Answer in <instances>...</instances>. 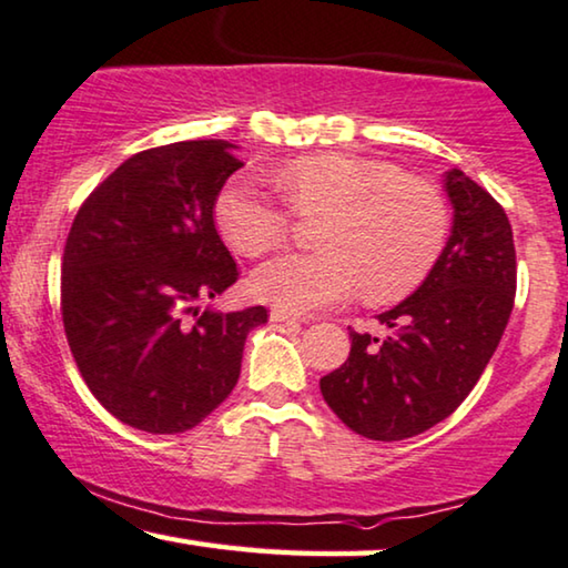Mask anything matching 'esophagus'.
<instances>
[{
    "label": "esophagus",
    "mask_w": 568,
    "mask_h": 568,
    "mask_svg": "<svg viewBox=\"0 0 568 568\" xmlns=\"http://www.w3.org/2000/svg\"><path fill=\"white\" fill-rule=\"evenodd\" d=\"M271 321L274 323H302V317H297L294 313H290V310H282V307H274L271 310Z\"/></svg>",
    "instance_id": "esophagus-1"
}]
</instances>
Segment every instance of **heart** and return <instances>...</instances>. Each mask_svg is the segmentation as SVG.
<instances>
[{
	"label": "heart",
	"instance_id": "obj_1",
	"mask_svg": "<svg viewBox=\"0 0 568 568\" xmlns=\"http://www.w3.org/2000/svg\"><path fill=\"white\" fill-rule=\"evenodd\" d=\"M300 214H323V253H282L253 271L255 297L294 315L336 307L364 290L369 302L406 297L424 282L447 240L442 193L395 165L344 152L305 154L274 175ZM290 209L251 178L216 199V227L247 258L290 235Z\"/></svg>",
	"mask_w": 568,
	"mask_h": 568
}]
</instances>
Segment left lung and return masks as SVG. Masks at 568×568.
Wrapping results in <instances>:
<instances>
[{
  "instance_id": "8db88e82",
  "label": "left lung",
  "mask_w": 568,
  "mask_h": 568,
  "mask_svg": "<svg viewBox=\"0 0 568 568\" xmlns=\"http://www.w3.org/2000/svg\"><path fill=\"white\" fill-rule=\"evenodd\" d=\"M453 227L422 286L379 313L387 336L348 333V359L321 393L348 429L377 442L416 437L445 422L484 375L517 290L511 224L488 191L447 170Z\"/></svg>"
}]
</instances>
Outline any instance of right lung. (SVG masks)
<instances>
[{
    "label": "right lung",
    "mask_w": 568,
    "mask_h": 568,
    "mask_svg": "<svg viewBox=\"0 0 568 568\" xmlns=\"http://www.w3.org/2000/svg\"><path fill=\"white\" fill-rule=\"evenodd\" d=\"M224 139L131 154L90 193L61 263L69 348L92 395L119 422L178 434L204 422L240 377L247 333L266 307L220 313L204 302L237 282L214 224L243 168Z\"/></svg>",
    "instance_id": "add662e5"
}]
</instances>
